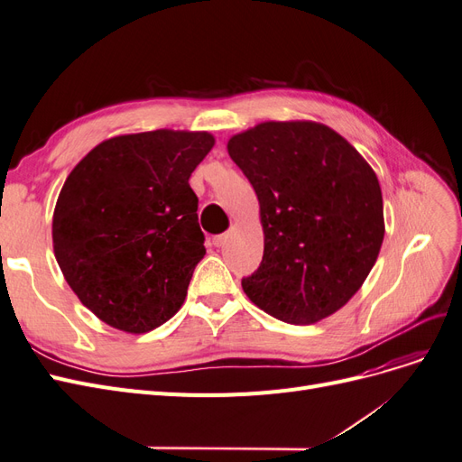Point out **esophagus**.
Instances as JSON below:
<instances>
[{
	"label": "esophagus",
	"mask_w": 462,
	"mask_h": 462,
	"mask_svg": "<svg viewBox=\"0 0 462 462\" xmlns=\"http://www.w3.org/2000/svg\"><path fill=\"white\" fill-rule=\"evenodd\" d=\"M227 241H229V233H223V235H216V236H214V239H212L214 246H226V245H227Z\"/></svg>",
	"instance_id": "34e87169"
}]
</instances>
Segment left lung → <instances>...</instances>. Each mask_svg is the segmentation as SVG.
<instances>
[{"instance_id": "8db88e82", "label": "left lung", "mask_w": 462, "mask_h": 462, "mask_svg": "<svg viewBox=\"0 0 462 462\" xmlns=\"http://www.w3.org/2000/svg\"><path fill=\"white\" fill-rule=\"evenodd\" d=\"M260 202L263 256L243 279L258 309L295 326L337 312L383 243V200L368 162L328 125L265 121L229 138Z\"/></svg>"}]
</instances>
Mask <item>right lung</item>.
Instances as JSON below:
<instances>
[{
	"label": "right lung",
	"instance_id": "1",
	"mask_svg": "<svg viewBox=\"0 0 462 462\" xmlns=\"http://www.w3.org/2000/svg\"><path fill=\"white\" fill-rule=\"evenodd\" d=\"M214 143L204 131L121 134L69 173L53 209L55 260L107 326L146 333L185 302L206 254L189 179Z\"/></svg>",
	"mask_w": 462,
	"mask_h": 462
}]
</instances>
